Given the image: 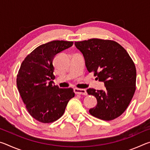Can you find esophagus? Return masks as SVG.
I'll return each instance as SVG.
<instances>
[{"label":"esophagus","instance_id":"1","mask_svg":"<svg viewBox=\"0 0 150 150\" xmlns=\"http://www.w3.org/2000/svg\"><path fill=\"white\" fill-rule=\"evenodd\" d=\"M74 92L75 94H79V95H87V91L85 89H83V88H74Z\"/></svg>","mask_w":150,"mask_h":150}]
</instances>
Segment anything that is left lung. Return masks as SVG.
<instances>
[{"mask_svg":"<svg viewBox=\"0 0 150 150\" xmlns=\"http://www.w3.org/2000/svg\"><path fill=\"white\" fill-rule=\"evenodd\" d=\"M82 53L88 72L105 83L104 90L88 88L97 105L89 110L91 115L103 120H114L128 107L136 91V69L126 50L112 40L93 38L75 42Z\"/></svg>","mask_w":150,"mask_h":150,"instance_id":"obj_1","label":"left lung"}]
</instances>
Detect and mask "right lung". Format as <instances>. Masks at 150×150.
<instances>
[{"label": "right lung", "instance_id": "1", "mask_svg": "<svg viewBox=\"0 0 150 150\" xmlns=\"http://www.w3.org/2000/svg\"><path fill=\"white\" fill-rule=\"evenodd\" d=\"M73 44V42L63 40L42 44L28 55L20 66L16 79L18 89L30 115L40 122L58 120L69 100L74 97L73 88H60L53 85L54 58Z\"/></svg>", "mask_w": 150, "mask_h": 150}]
</instances>
